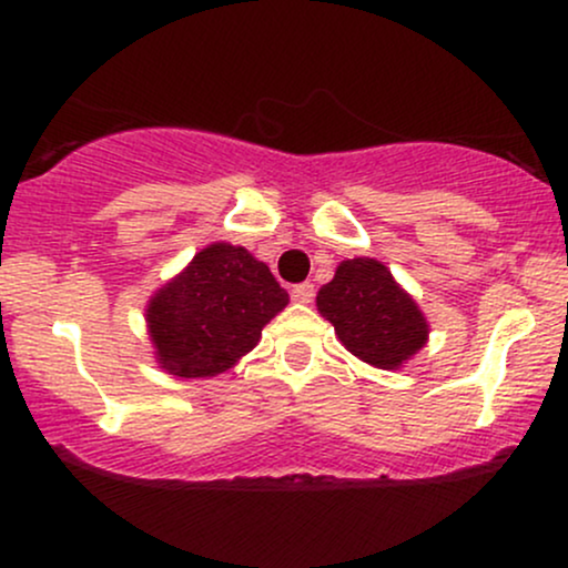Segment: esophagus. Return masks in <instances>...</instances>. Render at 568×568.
Listing matches in <instances>:
<instances>
[{
  "label": "esophagus",
  "mask_w": 568,
  "mask_h": 568,
  "mask_svg": "<svg viewBox=\"0 0 568 568\" xmlns=\"http://www.w3.org/2000/svg\"><path fill=\"white\" fill-rule=\"evenodd\" d=\"M291 296L296 298V302L310 304L312 298H315V285H312V283H298V285H293V288H291Z\"/></svg>",
  "instance_id": "esophagus-1"
}]
</instances>
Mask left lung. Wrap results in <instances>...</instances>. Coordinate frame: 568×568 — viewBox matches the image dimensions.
<instances>
[{
  "label": "left lung",
  "mask_w": 568,
  "mask_h": 568,
  "mask_svg": "<svg viewBox=\"0 0 568 568\" xmlns=\"http://www.w3.org/2000/svg\"><path fill=\"white\" fill-rule=\"evenodd\" d=\"M317 310L334 323L338 342L376 368H397L427 342L425 315L376 258L338 264L317 293Z\"/></svg>",
  "instance_id": "obj_1"
}]
</instances>
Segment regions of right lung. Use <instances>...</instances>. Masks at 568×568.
<instances>
[{
  "instance_id": "add662e5",
  "label": "right lung",
  "mask_w": 568,
  "mask_h": 568,
  "mask_svg": "<svg viewBox=\"0 0 568 568\" xmlns=\"http://www.w3.org/2000/svg\"><path fill=\"white\" fill-rule=\"evenodd\" d=\"M285 304L288 293L270 266L245 247L213 243L154 293L146 310L149 336L168 374L205 379L256 347L262 328Z\"/></svg>"
}]
</instances>
